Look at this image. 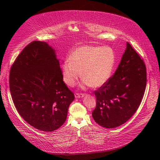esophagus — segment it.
<instances>
[{"label":"esophagus","mask_w":160,"mask_h":160,"mask_svg":"<svg viewBox=\"0 0 160 160\" xmlns=\"http://www.w3.org/2000/svg\"><path fill=\"white\" fill-rule=\"evenodd\" d=\"M75 96L76 98H83L84 95L83 93H76L75 94Z\"/></svg>","instance_id":"obj_1"}]
</instances>
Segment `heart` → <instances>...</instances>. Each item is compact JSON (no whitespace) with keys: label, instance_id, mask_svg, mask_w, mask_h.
Listing matches in <instances>:
<instances>
[{"label":"heart","instance_id":"1","mask_svg":"<svg viewBox=\"0 0 160 160\" xmlns=\"http://www.w3.org/2000/svg\"><path fill=\"white\" fill-rule=\"evenodd\" d=\"M115 63V55L109 47L83 45L72 51L61 65L65 83L74 86L83 76V84L98 88L110 79Z\"/></svg>","mask_w":160,"mask_h":160}]
</instances>
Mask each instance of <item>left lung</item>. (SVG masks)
I'll list each match as a JSON object with an SVG mask.
<instances>
[{
  "label": "left lung",
  "mask_w": 160,
  "mask_h": 160,
  "mask_svg": "<svg viewBox=\"0 0 160 160\" xmlns=\"http://www.w3.org/2000/svg\"><path fill=\"white\" fill-rule=\"evenodd\" d=\"M113 75L94 91L95 122L106 128L123 124L135 113L142 102L147 83L143 61L129 43Z\"/></svg>",
  "instance_id": "1"
}]
</instances>
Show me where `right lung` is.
Segmentation results:
<instances>
[{
    "mask_svg": "<svg viewBox=\"0 0 160 160\" xmlns=\"http://www.w3.org/2000/svg\"><path fill=\"white\" fill-rule=\"evenodd\" d=\"M62 79L55 51L47 42L32 41L18 55L9 88L18 113L31 126L52 132L65 123L75 96Z\"/></svg>",
    "mask_w": 160,
    "mask_h": 160,
    "instance_id": "right-lung-1",
    "label": "right lung"
}]
</instances>
